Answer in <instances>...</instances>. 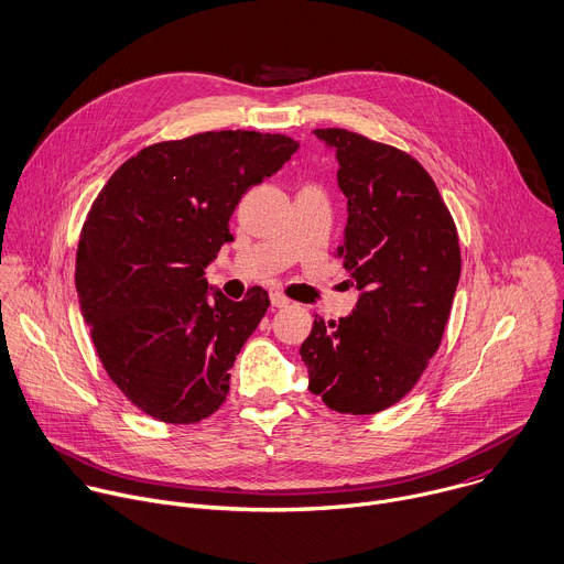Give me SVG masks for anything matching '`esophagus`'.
<instances>
[{
	"instance_id": "34e87169",
	"label": "esophagus",
	"mask_w": 564,
	"mask_h": 564,
	"mask_svg": "<svg viewBox=\"0 0 564 564\" xmlns=\"http://www.w3.org/2000/svg\"><path fill=\"white\" fill-rule=\"evenodd\" d=\"M269 297H271V306H275V308H284V306L291 304V300L284 293H280V291H271Z\"/></svg>"
}]
</instances>
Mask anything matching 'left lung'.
Wrapping results in <instances>:
<instances>
[{"mask_svg":"<svg viewBox=\"0 0 564 564\" xmlns=\"http://www.w3.org/2000/svg\"><path fill=\"white\" fill-rule=\"evenodd\" d=\"M348 223L337 249L359 297L350 315L313 322L300 355L308 390L337 412L397 403L436 352L460 275L454 220L430 174L405 152L330 128Z\"/></svg>","mask_w":564,"mask_h":564,"instance_id":"left-lung-1","label":"left lung"}]
</instances>
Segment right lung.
<instances>
[{"mask_svg": "<svg viewBox=\"0 0 564 564\" xmlns=\"http://www.w3.org/2000/svg\"><path fill=\"white\" fill-rule=\"evenodd\" d=\"M300 143L247 130L156 143L126 161L97 196L79 238L77 293L110 379L145 414L196 423L229 392L236 355L269 308L205 280L240 198Z\"/></svg>", "mask_w": 564, "mask_h": 564, "instance_id": "1", "label": "right lung"}]
</instances>
